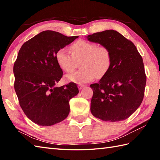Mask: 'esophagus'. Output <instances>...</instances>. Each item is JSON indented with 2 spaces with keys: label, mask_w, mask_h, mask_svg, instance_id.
<instances>
[{
  "label": "esophagus",
  "mask_w": 160,
  "mask_h": 160,
  "mask_svg": "<svg viewBox=\"0 0 160 160\" xmlns=\"http://www.w3.org/2000/svg\"><path fill=\"white\" fill-rule=\"evenodd\" d=\"M78 89H79V90H82V88L84 87V85L79 84L78 86Z\"/></svg>",
  "instance_id": "esophagus-1"
}]
</instances>
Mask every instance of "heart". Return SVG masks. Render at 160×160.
<instances>
[{
    "label": "heart",
    "instance_id": "obj_1",
    "mask_svg": "<svg viewBox=\"0 0 160 160\" xmlns=\"http://www.w3.org/2000/svg\"><path fill=\"white\" fill-rule=\"evenodd\" d=\"M72 54L65 48H61L56 54V60L62 71L71 72L80 62L82 69L65 76V80L77 84H84L102 77L108 70L111 56L105 46L80 39L70 47Z\"/></svg>",
    "mask_w": 160,
    "mask_h": 160
}]
</instances>
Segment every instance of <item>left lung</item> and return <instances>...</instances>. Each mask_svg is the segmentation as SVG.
Masks as SVG:
<instances>
[{"label":"left lung","instance_id":"1","mask_svg":"<svg viewBox=\"0 0 160 160\" xmlns=\"http://www.w3.org/2000/svg\"><path fill=\"white\" fill-rule=\"evenodd\" d=\"M86 38L106 47L111 56L106 73L90 86L93 91L91 112L104 121L127 119L144 98L147 78L142 58L134 44L117 31L106 30Z\"/></svg>","mask_w":160,"mask_h":160}]
</instances>
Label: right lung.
<instances>
[{"label":"right lung","mask_w":160,"mask_h":160,"mask_svg":"<svg viewBox=\"0 0 160 160\" xmlns=\"http://www.w3.org/2000/svg\"><path fill=\"white\" fill-rule=\"evenodd\" d=\"M78 38L45 31L25 42L18 52L14 88L26 116L36 124L51 126L68 116L69 100L79 91L73 82L56 87L63 74L56 54Z\"/></svg>","instance_id":"obj_1"}]
</instances>
